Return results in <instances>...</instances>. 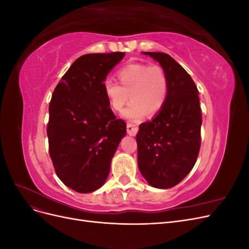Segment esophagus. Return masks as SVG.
I'll return each instance as SVG.
<instances>
[{
    "mask_svg": "<svg viewBox=\"0 0 249 249\" xmlns=\"http://www.w3.org/2000/svg\"><path fill=\"white\" fill-rule=\"evenodd\" d=\"M126 132L130 136H136V134L138 132V126H136L133 124H126Z\"/></svg>",
    "mask_w": 249,
    "mask_h": 249,
    "instance_id": "34e87169",
    "label": "esophagus"
}]
</instances>
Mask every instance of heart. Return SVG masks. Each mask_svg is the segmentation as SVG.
Instances as JSON below:
<instances>
[{"mask_svg": "<svg viewBox=\"0 0 249 249\" xmlns=\"http://www.w3.org/2000/svg\"><path fill=\"white\" fill-rule=\"evenodd\" d=\"M120 84L112 79L104 82V92L113 110L122 111L126 102L131 103L124 111V117L139 122L144 115H154L164 106L168 93V79L160 66L144 63L129 64L117 72Z\"/></svg>", "mask_w": 249, "mask_h": 249, "instance_id": "1", "label": "heart"}]
</instances>
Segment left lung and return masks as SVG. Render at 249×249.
<instances>
[{"label":"left lung","mask_w":249,"mask_h":249,"mask_svg":"<svg viewBox=\"0 0 249 249\" xmlns=\"http://www.w3.org/2000/svg\"><path fill=\"white\" fill-rule=\"evenodd\" d=\"M142 54L159 62L168 79V93L154 118L139 125L138 167L150 186L168 189L182 182L197 159L202 123L198 90L190 74L169 55Z\"/></svg>","instance_id":"8db88e82"}]
</instances>
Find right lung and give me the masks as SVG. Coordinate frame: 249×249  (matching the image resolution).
<instances>
[{
	"label": "right lung",
	"mask_w": 249,
	"mask_h": 249,
	"mask_svg": "<svg viewBox=\"0 0 249 249\" xmlns=\"http://www.w3.org/2000/svg\"><path fill=\"white\" fill-rule=\"evenodd\" d=\"M124 53L87 54L74 61L58 83L49 106L50 156L61 182L79 193L101 188L112 158L125 136L104 92V82Z\"/></svg>",
	"instance_id": "obj_1"
}]
</instances>
